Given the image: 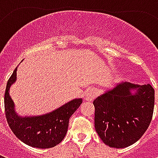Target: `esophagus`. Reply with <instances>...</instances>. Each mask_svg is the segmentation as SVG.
Returning a JSON list of instances; mask_svg holds the SVG:
<instances>
[{"mask_svg":"<svg viewBox=\"0 0 158 158\" xmlns=\"http://www.w3.org/2000/svg\"><path fill=\"white\" fill-rule=\"evenodd\" d=\"M97 95H98V93H97V90L96 89H89L85 94V100L91 102L96 98Z\"/></svg>","mask_w":158,"mask_h":158,"instance_id":"esophagus-1","label":"esophagus"}]
</instances>
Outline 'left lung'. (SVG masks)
<instances>
[{"label":"left lung","instance_id":"left-lung-1","mask_svg":"<svg viewBox=\"0 0 158 158\" xmlns=\"http://www.w3.org/2000/svg\"><path fill=\"white\" fill-rule=\"evenodd\" d=\"M154 95L149 84L122 82L98 96L93 102L95 128L104 144L124 148L139 140L152 118Z\"/></svg>","mask_w":158,"mask_h":158}]
</instances>
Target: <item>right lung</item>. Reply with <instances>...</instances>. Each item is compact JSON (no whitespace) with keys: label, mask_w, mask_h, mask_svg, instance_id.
I'll use <instances>...</instances> for the list:
<instances>
[{"label":"right lung","mask_w":158,"mask_h":158,"mask_svg":"<svg viewBox=\"0 0 158 158\" xmlns=\"http://www.w3.org/2000/svg\"><path fill=\"white\" fill-rule=\"evenodd\" d=\"M17 69L18 67L7 81L4 97L6 117L9 127L14 135L28 146L41 149L54 147L64 139L69 118L79 108L82 99L72 100L57 109L40 116H19L9 95L11 85L17 79Z\"/></svg>","instance_id":"1"}]
</instances>
